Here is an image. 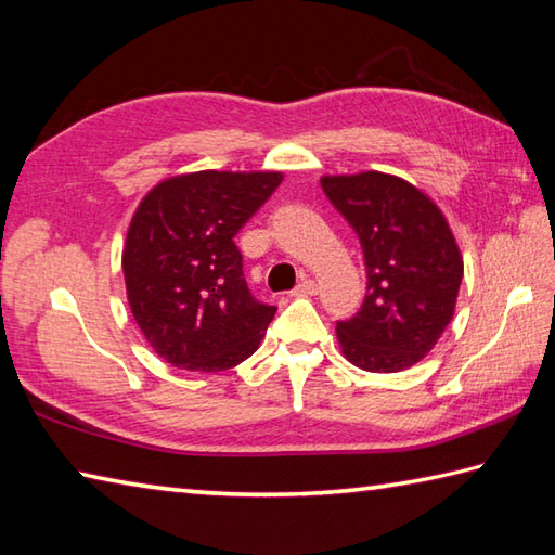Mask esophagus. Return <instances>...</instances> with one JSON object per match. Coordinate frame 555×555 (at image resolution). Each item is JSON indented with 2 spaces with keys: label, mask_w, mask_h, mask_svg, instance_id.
<instances>
[{
  "label": "esophagus",
  "mask_w": 555,
  "mask_h": 555,
  "mask_svg": "<svg viewBox=\"0 0 555 555\" xmlns=\"http://www.w3.org/2000/svg\"><path fill=\"white\" fill-rule=\"evenodd\" d=\"M314 293H317V284H314V281H312V279H302L300 284H298L296 288H293L291 296H293V298H308V296H314Z\"/></svg>",
  "instance_id": "34e87169"
}]
</instances>
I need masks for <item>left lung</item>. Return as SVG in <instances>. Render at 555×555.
<instances>
[{"mask_svg": "<svg viewBox=\"0 0 555 555\" xmlns=\"http://www.w3.org/2000/svg\"><path fill=\"white\" fill-rule=\"evenodd\" d=\"M332 205L358 233L367 296L336 324L340 352L364 372L417 364L455 314L463 255L443 211L400 176L360 171L322 176Z\"/></svg>", "mask_w": 555, "mask_h": 555, "instance_id": "left-lung-1", "label": "left lung"}]
</instances>
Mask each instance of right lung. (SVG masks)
I'll list each match as a JSON object with an SVG mask.
<instances>
[{
	"label": "right lung",
	"instance_id": "1",
	"mask_svg": "<svg viewBox=\"0 0 555 555\" xmlns=\"http://www.w3.org/2000/svg\"><path fill=\"white\" fill-rule=\"evenodd\" d=\"M284 181L281 171H193L140 199L121 255L133 320L157 356L223 372L259 348L274 305L257 302L235 233Z\"/></svg>",
	"mask_w": 555,
	"mask_h": 555
}]
</instances>
